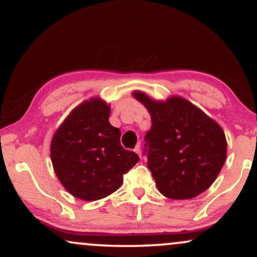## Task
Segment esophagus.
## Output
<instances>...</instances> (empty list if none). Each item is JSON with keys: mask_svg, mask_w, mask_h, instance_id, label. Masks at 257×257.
Returning a JSON list of instances; mask_svg holds the SVG:
<instances>
[{"mask_svg": "<svg viewBox=\"0 0 257 257\" xmlns=\"http://www.w3.org/2000/svg\"><path fill=\"white\" fill-rule=\"evenodd\" d=\"M134 151L137 152L138 155H139V157L141 158V147H140V145H138L137 147H135V150H134Z\"/></svg>", "mask_w": 257, "mask_h": 257, "instance_id": "1", "label": "esophagus"}]
</instances>
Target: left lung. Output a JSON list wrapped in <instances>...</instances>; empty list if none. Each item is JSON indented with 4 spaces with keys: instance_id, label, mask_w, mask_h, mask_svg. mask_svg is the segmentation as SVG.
Returning a JSON list of instances; mask_svg holds the SVG:
<instances>
[{
    "instance_id": "obj_1",
    "label": "left lung",
    "mask_w": 257,
    "mask_h": 257,
    "mask_svg": "<svg viewBox=\"0 0 257 257\" xmlns=\"http://www.w3.org/2000/svg\"><path fill=\"white\" fill-rule=\"evenodd\" d=\"M133 95L151 114L144 151L159 192L172 199H190L204 192L226 161L222 128L181 96L156 101L141 91Z\"/></svg>"
}]
</instances>
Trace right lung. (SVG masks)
<instances>
[{"label":"right lung","instance_id":"1","mask_svg":"<svg viewBox=\"0 0 257 257\" xmlns=\"http://www.w3.org/2000/svg\"><path fill=\"white\" fill-rule=\"evenodd\" d=\"M110 105L85 100L66 117L51 144V159L59 181L73 197L98 200L120 187L123 175L139 162L120 145V131L108 122Z\"/></svg>","mask_w":257,"mask_h":257}]
</instances>
